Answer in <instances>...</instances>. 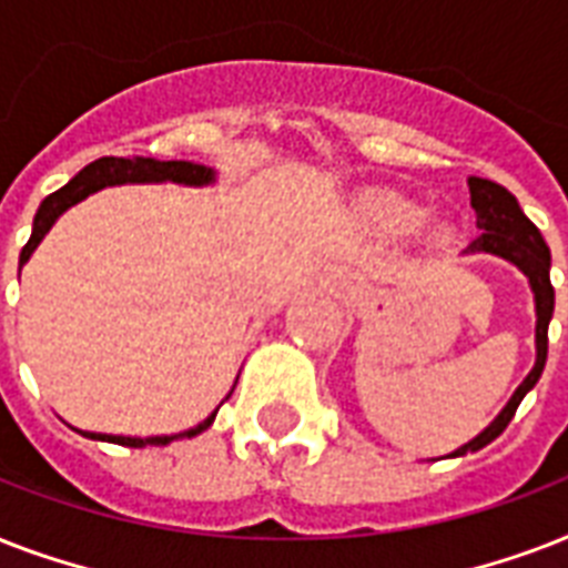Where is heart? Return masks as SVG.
<instances>
[{
    "label": "heart",
    "mask_w": 568,
    "mask_h": 568,
    "mask_svg": "<svg viewBox=\"0 0 568 568\" xmlns=\"http://www.w3.org/2000/svg\"><path fill=\"white\" fill-rule=\"evenodd\" d=\"M372 214L383 230L395 232V235H404V232L415 230L422 223V212L413 203L400 200V196H377L372 205Z\"/></svg>",
    "instance_id": "b5f03b06"
}]
</instances>
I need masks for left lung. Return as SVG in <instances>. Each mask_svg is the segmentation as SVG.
Masks as SVG:
<instances>
[{
	"label": "left lung",
	"mask_w": 568,
	"mask_h": 568,
	"mask_svg": "<svg viewBox=\"0 0 568 568\" xmlns=\"http://www.w3.org/2000/svg\"><path fill=\"white\" fill-rule=\"evenodd\" d=\"M468 194H471V209L477 214L480 235L468 244L466 253H493V256L507 258L528 276L530 288H534V301H537V363H534L528 377L521 379V386L513 392L507 406L495 415V422L480 436L454 450L450 457H463V454L486 448L489 442L498 439L507 430V424L513 422V415L519 409L521 397L528 395L530 388L537 386V379L542 377L548 356V321L555 315V288H551V276H548L551 253H548L542 232L528 221V214L521 212L519 200L498 182L468 176Z\"/></svg>",
	"instance_id": "8db88e82"
}]
</instances>
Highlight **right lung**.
<instances>
[{"mask_svg":"<svg viewBox=\"0 0 568 568\" xmlns=\"http://www.w3.org/2000/svg\"><path fill=\"white\" fill-rule=\"evenodd\" d=\"M126 182H180V185H209L214 182V171L205 168V164L194 162H155V159H114V155H105V159H97L88 168L75 173L73 180L67 182L64 189H58L55 194H49L43 203H40L38 214H34V226H31L29 244L22 247L20 253V267L29 262V256L34 253L43 235L52 230V223L61 217V214L70 209V205L82 203L84 196H91L93 191L109 189V185H126ZM214 409L205 422H200L196 427L185 433H173V436H146V439H138V436H109V433H82L88 439L100 442H114V445H126V448H146V445H171L173 439H182V436H196L203 433L209 424L214 422Z\"/></svg>","mask_w":568,"mask_h":568,"instance_id":"add662e5","label":"right lung"}]
</instances>
